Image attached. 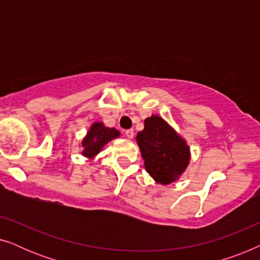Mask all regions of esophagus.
Here are the masks:
<instances>
[{
	"label": "esophagus",
	"instance_id": "1",
	"mask_svg": "<svg viewBox=\"0 0 260 260\" xmlns=\"http://www.w3.org/2000/svg\"><path fill=\"white\" fill-rule=\"evenodd\" d=\"M125 135H126V137H127V138H134V135H135V133H134V129H129V130H126V131H125Z\"/></svg>",
	"mask_w": 260,
	"mask_h": 260
}]
</instances>
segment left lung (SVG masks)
<instances>
[{
  "mask_svg": "<svg viewBox=\"0 0 260 260\" xmlns=\"http://www.w3.org/2000/svg\"><path fill=\"white\" fill-rule=\"evenodd\" d=\"M145 170L156 182L168 184L177 180L189 163V147L186 141L161 117H149L144 129L136 136Z\"/></svg>",
  "mask_w": 260,
  "mask_h": 260,
  "instance_id": "obj_1",
  "label": "left lung"
}]
</instances>
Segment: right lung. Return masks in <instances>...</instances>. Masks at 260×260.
Returning a JSON list of instances; mask_svg holds the SVG:
<instances>
[{
	"instance_id": "add662e5",
	"label": "right lung",
	"mask_w": 260,
	"mask_h": 260,
	"mask_svg": "<svg viewBox=\"0 0 260 260\" xmlns=\"http://www.w3.org/2000/svg\"><path fill=\"white\" fill-rule=\"evenodd\" d=\"M119 136V131L115 127H108L103 123L95 122L88 130L86 137L81 142L83 145V155L86 157H94L104 145L113 138Z\"/></svg>"
}]
</instances>
